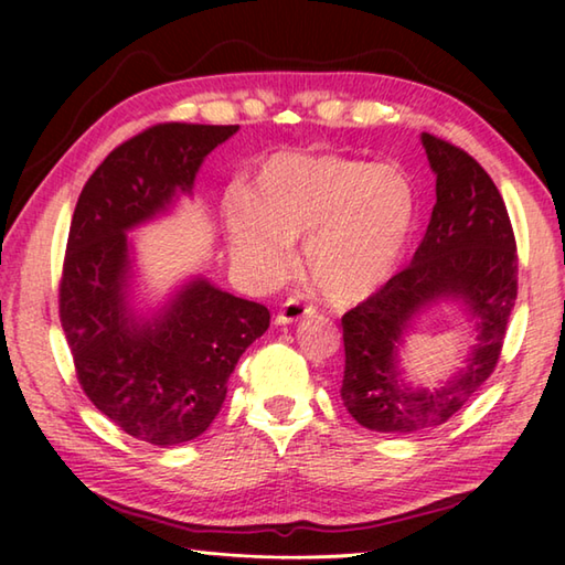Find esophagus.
<instances>
[{"instance_id":"1","label":"esophagus","mask_w":565,"mask_h":565,"mask_svg":"<svg viewBox=\"0 0 565 565\" xmlns=\"http://www.w3.org/2000/svg\"><path fill=\"white\" fill-rule=\"evenodd\" d=\"M310 313H313V306L303 303V298H289V301L281 303L279 313H276V322H279V326H291V322L303 320Z\"/></svg>"}]
</instances>
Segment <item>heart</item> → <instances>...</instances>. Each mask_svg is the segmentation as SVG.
<instances>
[{"label":"heart","mask_w":565,"mask_h":565,"mask_svg":"<svg viewBox=\"0 0 565 565\" xmlns=\"http://www.w3.org/2000/svg\"><path fill=\"white\" fill-rule=\"evenodd\" d=\"M415 184L398 164L344 154H276L249 196L231 191L223 223L235 264L259 286L279 284L306 239L308 279L330 301H364L386 284L415 225Z\"/></svg>","instance_id":"heart-1"}]
</instances>
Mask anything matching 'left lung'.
<instances>
[{"instance_id":"1","label":"left lung","mask_w":565,"mask_h":565,"mask_svg":"<svg viewBox=\"0 0 565 565\" xmlns=\"http://www.w3.org/2000/svg\"><path fill=\"white\" fill-rule=\"evenodd\" d=\"M437 174V203L411 267L342 318V401L359 425L411 435L444 425L493 374L518 298V247L498 186L471 154L423 134ZM439 300H459L477 322V344L451 382L413 390L397 350L414 318Z\"/></svg>"}]
</instances>
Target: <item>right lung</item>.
Here are the masks:
<instances>
[{"mask_svg": "<svg viewBox=\"0 0 565 565\" xmlns=\"http://www.w3.org/2000/svg\"><path fill=\"white\" fill-rule=\"evenodd\" d=\"M239 126L160 124L126 140L84 184L60 281V322L82 391L126 435L154 447L196 439L227 379L269 328V310L194 276L152 318L130 303L128 233L191 194L206 154Z\"/></svg>", "mask_w": 565, "mask_h": 565, "instance_id": "1", "label": "right lung"}]
</instances>
